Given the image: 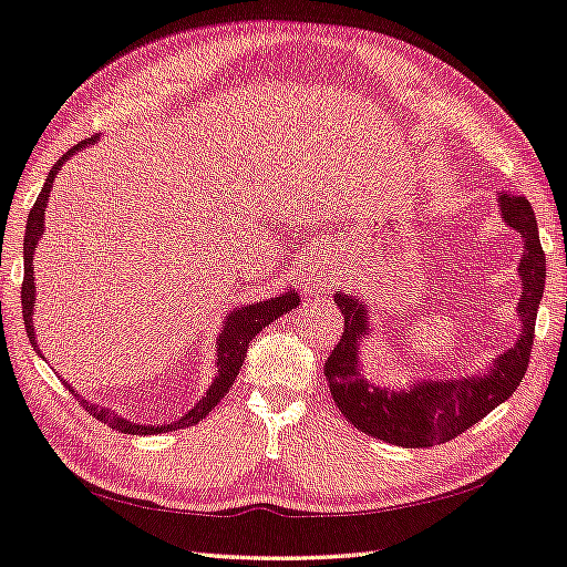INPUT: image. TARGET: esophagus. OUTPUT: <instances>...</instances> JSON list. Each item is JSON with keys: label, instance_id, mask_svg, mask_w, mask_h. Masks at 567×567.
Masks as SVG:
<instances>
[{"label": "esophagus", "instance_id": "obj_1", "mask_svg": "<svg viewBox=\"0 0 567 567\" xmlns=\"http://www.w3.org/2000/svg\"><path fill=\"white\" fill-rule=\"evenodd\" d=\"M312 268L317 270V285H319V282H327V280H331V277H334V275H331L334 270H331L329 260H315Z\"/></svg>", "mask_w": 567, "mask_h": 567}]
</instances>
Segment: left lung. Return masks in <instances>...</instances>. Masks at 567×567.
<instances>
[{"instance_id":"1","label":"left lung","mask_w":567,"mask_h":567,"mask_svg":"<svg viewBox=\"0 0 567 567\" xmlns=\"http://www.w3.org/2000/svg\"><path fill=\"white\" fill-rule=\"evenodd\" d=\"M496 206L504 226L524 240V255L518 260V337L514 347L498 353L486 369L460 379H417L405 388L375 385L363 375L361 363V343L373 334L369 302L359 295H334L347 327L331 351L324 375L341 415L365 435L398 447L440 445L480 423L524 381L546 287V252L540 248L536 214L526 196L502 192Z\"/></svg>"}]
</instances>
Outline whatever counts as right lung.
I'll use <instances>...</instances> for the list:
<instances>
[{"instance_id": "1", "label": "right lung", "mask_w": 567, "mask_h": 567, "mask_svg": "<svg viewBox=\"0 0 567 567\" xmlns=\"http://www.w3.org/2000/svg\"><path fill=\"white\" fill-rule=\"evenodd\" d=\"M95 142H100V135H93V137H87L83 142H78L73 150L65 152L63 157L53 164V169L49 172L47 182H43V188H41V194L37 198V204H33V208L29 210V218H27L24 285H21V309H24L27 337L31 341V347L37 349L39 357H41V349L37 343V329H33V307H37V277H33V252H37V246H39V240L43 238V233H47V228H43V224H47L43 214H47V208H49V196L53 192V182H55V176H59L61 166L69 162L73 154L83 152L85 147H91V144H95ZM297 305H299V295L295 290H285L282 295L262 299V302L233 307L230 312L226 315L224 324H220V331L216 337V369L218 371L214 375V381H210L208 391L194 403V408L186 410V413L179 420H174V423H169V425H140V423H135V420H127V417L117 415L115 410L100 408L93 401H85V398L78 395V391L69 381H63V383L69 385V391L75 393L78 403H81L87 410V413L97 417L100 423H107L113 430L125 432V435H159V432H172L176 427H192L196 423H202V420L210 413V410H214L220 403V398L228 393V388L233 385V381H236L243 361H246L250 341L258 337L260 331L270 324V321H275L277 317H282V315H290Z\"/></svg>"}]
</instances>
